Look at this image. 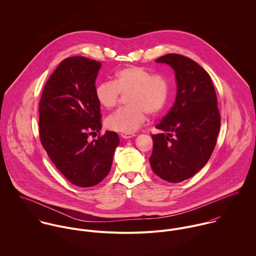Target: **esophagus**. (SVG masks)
<instances>
[{
  "label": "esophagus",
  "mask_w": 256,
  "mask_h": 256,
  "mask_svg": "<svg viewBox=\"0 0 256 256\" xmlns=\"http://www.w3.org/2000/svg\"><path fill=\"white\" fill-rule=\"evenodd\" d=\"M120 136H121L122 138H124V139H129V138L134 137L135 134H134V133H126V132H123V133L120 134Z\"/></svg>",
  "instance_id": "1"
}]
</instances>
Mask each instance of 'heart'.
I'll return each mask as SVG.
<instances>
[{"mask_svg":"<svg viewBox=\"0 0 256 256\" xmlns=\"http://www.w3.org/2000/svg\"><path fill=\"white\" fill-rule=\"evenodd\" d=\"M129 106L118 110L106 119V126L117 132H134L148 118L156 115L166 106L170 96V82L160 74H154L143 67L129 66L116 71L111 82L96 84L94 96L106 110L117 106L120 96L127 94Z\"/></svg>","mask_w":256,"mask_h":256,"instance_id":"1","label":"heart"}]
</instances>
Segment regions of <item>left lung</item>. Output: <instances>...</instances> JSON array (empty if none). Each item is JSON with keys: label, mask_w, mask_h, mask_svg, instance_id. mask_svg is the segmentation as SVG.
Segmentation results:
<instances>
[{"label": "left lung", "mask_w": 256, "mask_h": 256, "mask_svg": "<svg viewBox=\"0 0 256 256\" xmlns=\"http://www.w3.org/2000/svg\"><path fill=\"white\" fill-rule=\"evenodd\" d=\"M176 72V100L156 125L152 135V172L168 182H182L197 174L209 160L217 143L220 115L212 80L188 57L168 54L156 60Z\"/></svg>", "instance_id": "1"}]
</instances>
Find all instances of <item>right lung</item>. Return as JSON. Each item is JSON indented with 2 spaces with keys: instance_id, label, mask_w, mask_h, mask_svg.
<instances>
[{
  "instance_id": "add662e5",
  "label": "right lung",
  "mask_w": 256,
  "mask_h": 256,
  "mask_svg": "<svg viewBox=\"0 0 256 256\" xmlns=\"http://www.w3.org/2000/svg\"><path fill=\"white\" fill-rule=\"evenodd\" d=\"M102 63L82 56L63 60L48 78L39 102V138L57 170L78 187H92L110 174L119 137L102 129L94 96Z\"/></svg>"
}]
</instances>
